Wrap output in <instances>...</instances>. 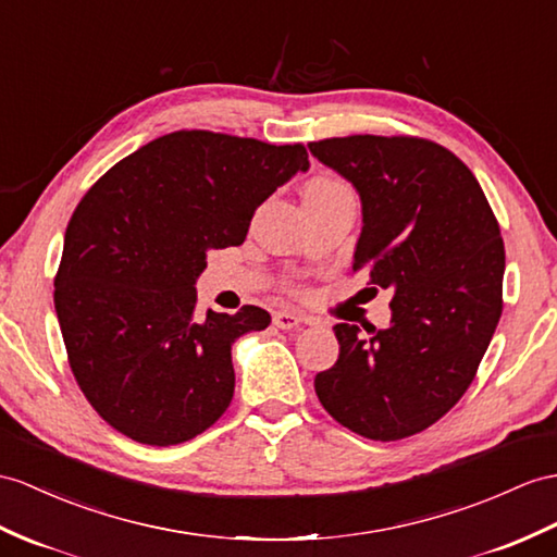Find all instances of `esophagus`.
Segmentation results:
<instances>
[{"mask_svg":"<svg viewBox=\"0 0 557 557\" xmlns=\"http://www.w3.org/2000/svg\"><path fill=\"white\" fill-rule=\"evenodd\" d=\"M302 323V317L295 314V311H288V309H281L274 314V325L281 331H290V329H297V325Z\"/></svg>","mask_w":557,"mask_h":557,"instance_id":"obj_1","label":"esophagus"}]
</instances>
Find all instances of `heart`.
Here are the masks:
<instances>
[{"label":"heart","instance_id":"b5f03b06","mask_svg":"<svg viewBox=\"0 0 557 557\" xmlns=\"http://www.w3.org/2000/svg\"><path fill=\"white\" fill-rule=\"evenodd\" d=\"M337 188H345L341 182H333V180H314L309 186L305 196H321V194H331L337 191Z\"/></svg>","mask_w":557,"mask_h":557}]
</instances>
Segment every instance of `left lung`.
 Segmentation results:
<instances>
[{
	"label": "left lung",
	"mask_w": 557,
	"mask_h": 557,
	"mask_svg": "<svg viewBox=\"0 0 557 557\" xmlns=\"http://www.w3.org/2000/svg\"><path fill=\"white\" fill-rule=\"evenodd\" d=\"M309 151L359 194L351 269L392 290L387 329L335 325L341 357L317 373V397L361 437H411L463 397L492 343L504 309L498 222L474 174L435 141L357 134Z\"/></svg>",
	"instance_id": "1"
}]
</instances>
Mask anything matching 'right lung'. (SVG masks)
I'll return each mask as SVG.
<instances>
[{
    "label": "right lung",
    "mask_w": 557,
    "mask_h": 557,
    "mask_svg": "<svg viewBox=\"0 0 557 557\" xmlns=\"http://www.w3.org/2000/svg\"><path fill=\"white\" fill-rule=\"evenodd\" d=\"M302 144L172 132L108 170L63 238L53 305L79 389L134 442L194 440L234 397L232 345L271 317H196L208 252L240 246L255 210L307 172Z\"/></svg>",
    "instance_id": "add662e5"
}]
</instances>
